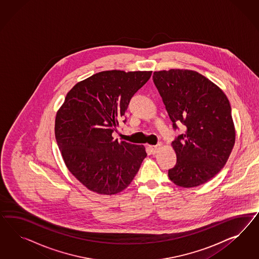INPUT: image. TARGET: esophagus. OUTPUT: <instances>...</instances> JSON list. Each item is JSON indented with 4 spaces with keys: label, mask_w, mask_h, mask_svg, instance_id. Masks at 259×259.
Instances as JSON below:
<instances>
[{
    "label": "esophagus",
    "mask_w": 259,
    "mask_h": 259,
    "mask_svg": "<svg viewBox=\"0 0 259 259\" xmlns=\"http://www.w3.org/2000/svg\"><path fill=\"white\" fill-rule=\"evenodd\" d=\"M160 148H161V144H157V145H152V146H150V149H151V152H152V154H153V155H156L157 153H158V151H159Z\"/></svg>",
    "instance_id": "34e87169"
}]
</instances>
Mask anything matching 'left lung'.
<instances>
[{
    "mask_svg": "<svg viewBox=\"0 0 259 259\" xmlns=\"http://www.w3.org/2000/svg\"><path fill=\"white\" fill-rule=\"evenodd\" d=\"M154 82L174 129L186 126L172 142L177 164L169 179L183 188L212 179L226 164L235 142V129L227 96L209 78L187 69L156 71Z\"/></svg>",
    "mask_w": 259,
    "mask_h": 259,
    "instance_id": "left-lung-1",
    "label": "left lung"
}]
</instances>
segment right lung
<instances>
[{"label":"right lung","mask_w":259,"mask_h":259,"mask_svg":"<svg viewBox=\"0 0 259 259\" xmlns=\"http://www.w3.org/2000/svg\"><path fill=\"white\" fill-rule=\"evenodd\" d=\"M151 75L152 71L99 72L72 87L58 110L55 137L63 161L88 190L118 194L139 172L147 156L145 147L119 142L112 133Z\"/></svg>","instance_id":"obj_1"}]
</instances>
